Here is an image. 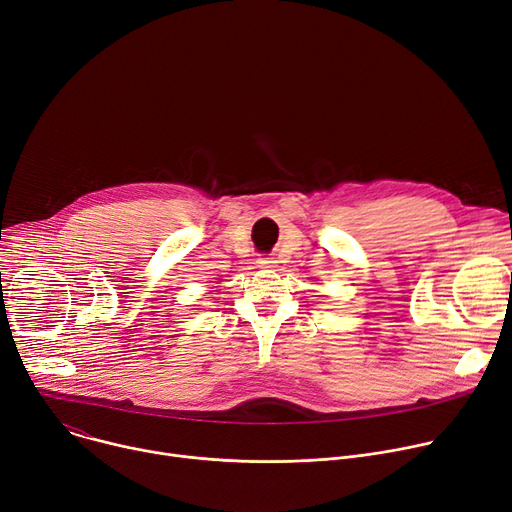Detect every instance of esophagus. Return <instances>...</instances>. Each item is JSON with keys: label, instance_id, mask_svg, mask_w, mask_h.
<instances>
[{"label": "esophagus", "instance_id": "1", "mask_svg": "<svg viewBox=\"0 0 512 512\" xmlns=\"http://www.w3.org/2000/svg\"><path fill=\"white\" fill-rule=\"evenodd\" d=\"M274 264H277V260H272V258H258V266H260V268H274Z\"/></svg>", "mask_w": 512, "mask_h": 512}]
</instances>
